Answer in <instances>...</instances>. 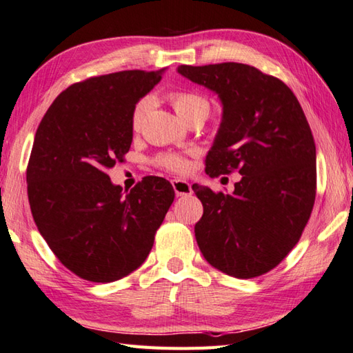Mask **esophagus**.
Returning <instances> with one entry per match:
<instances>
[{"label": "esophagus", "mask_w": 353, "mask_h": 353, "mask_svg": "<svg viewBox=\"0 0 353 353\" xmlns=\"http://www.w3.org/2000/svg\"><path fill=\"white\" fill-rule=\"evenodd\" d=\"M171 183H172V188H174V192H176V196L179 197V196H188V194H191L192 192V190H191V185L186 182V181H182V179H172L171 181Z\"/></svg>", "instance_id": "esophagus-1"}]
</instances>
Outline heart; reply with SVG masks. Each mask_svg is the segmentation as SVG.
Instances as JSON below:
<instances>
[{
  "label": "heart",
  "mask_w": 353,
  "mask_h": 353,
  "mask_svg": "<svg viewBox=\"0 0 353 353\" xmlns=\"http://www.w3.org/2000/svg\"><path fill=\"white\" fill-rule=\"evenodd\" d=\"M168 101L174 108V112L182 117L186 122L191 117H196L200 114H205L208 117L210 114V103L202 96L188 93V92H171L168 94ZM150 102L147 99H142L136 103L131 113V128L133 131H139L142 128V123L145 119V114L148 112ZM154 165L159 168H163L171 172H185L188 168V159L185 153H177V151H167V153H161L154 157Z\"/></svg>",
  "instance_id": "heart-1"
}]
</instances>
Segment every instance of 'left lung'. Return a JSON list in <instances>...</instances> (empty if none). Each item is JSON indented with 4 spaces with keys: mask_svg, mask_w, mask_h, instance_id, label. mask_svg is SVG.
<instances>
[{
    "mask_svg": "<svg viewBox=\"0 0 353 353\" xmlns=\"http://www.w3.org/2000/svg\"><path fill=\"white\" fill-rule=\"evenodd\" d=\"M177 72L216 92L223 119L205 171H237L232 194L192 185L203 205L194 226L210 265L231 277L255 279L279 266L299 243L316 194L312 131L285 82L239 62L181 65Z\"/></svg>",
    "mask_w": 353,
    "mask_h": 353,
    "instance_id": "left-lung-1",
    "label": "left lung"
}]
</instances>
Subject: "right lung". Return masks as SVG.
I'll use <instances>...</instances> for the list:
<instances>
[{
	"instance_id": "right-lung-1",
	"label": "right lung",
	"mask_w": 353,
	"mask_h": 353,
	"mask_svg": "<svg viewBox=\"0 0 353 353\" xmlns=\"http://www.w3.org/2000/svg\"><path fill=\"white\" fill-rule=\"evenodd\" d=\"M162 72L123 70L65 88L46 112L27 165L34 223L68 271L110 283L139 268L174 200L163 177L147 176L122 194L108 170L133 141L131 113Z\"/></svg>"
}]
</instances>
